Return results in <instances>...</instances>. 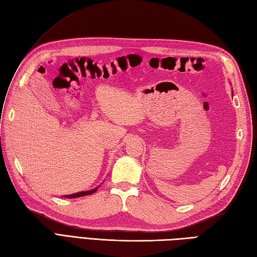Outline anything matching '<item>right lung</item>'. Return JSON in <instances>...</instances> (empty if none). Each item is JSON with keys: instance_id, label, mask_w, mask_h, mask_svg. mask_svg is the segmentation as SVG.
I'll return each mask as SVG.
<instances>
[{"instance_id": "obj_1", "label": "right lung", "mask_w": 257, "mask_h": 257, "mask_svg": "<svg viewBox=\"0 0 257 257\" xmlns=\"http://www.w3.org/2000/svg\"><path fill=\"white\" fill-rule=\"evenodd\" d=\"M97 191V189L91 190V191H87V192H79V193H75V194H71V195H65L64 197L66 198H75V197H80V196H86V195H90V194L95 193Z\"/></svg>"}]
</instances>
